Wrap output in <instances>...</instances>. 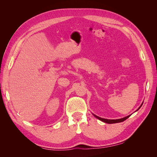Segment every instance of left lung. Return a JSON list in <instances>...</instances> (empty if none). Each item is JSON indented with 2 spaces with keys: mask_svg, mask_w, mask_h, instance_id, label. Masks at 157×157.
Here are the masks:
<instances>
[{
  "mask_svg": "<svg viewBox=\"0 0 157 157\" xmlns=\"http://www.w3.org/2000/svg\"><path fill=\"white\" fill-rule=\"evenodd\" d=\"M142 105H143V103L141 104V105H140V107L137 109L136 110V111H138L139 109H140V107L142 106ZM94 115V116L96 117V118H97L98 119H99V120H100L101 121H102V122H105V123H108V124H113V123H118V122H123V121H124L125 120H126L128 118H129L130 117V115H128V116H127V117H124V118H120V119H116V120H115V119H113V120H111V119H105V118H101V117H98V116H96V115H95L94 114H93Z\"/></svg>",
  "mask_w": 157,
  "mask_h": 157,
  "instance_id": "obj_1",
  "label": "left lung"
}]
</instances>
